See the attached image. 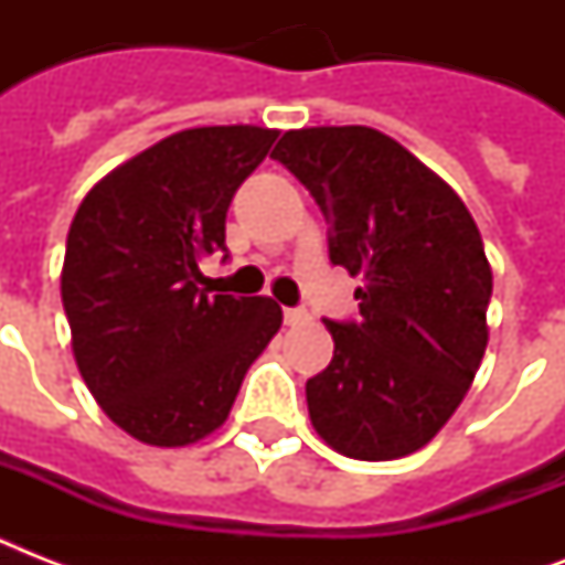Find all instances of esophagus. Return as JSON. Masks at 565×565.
<instances>
[{
	"mask_svg": "<svg viewBox=\"0 0 565 565\" xmlns=\"http://www.w3.org/2000/svg\"><path fill=\"white\" fill-rule=\"evenodd\" d=\"M284 322L290 328L296 326H308L310 317H308V310H301V308H284Z\"/></svg>",
	"mask_w": 565,
	"mask_h": 565,
	"instance_id": "34e87169",
	"label": "esophagus"
}]
</instances>
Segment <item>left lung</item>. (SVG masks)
Here are the masks:
<instances>
[{
  "label": "left lung",
  "mask_w": 565,
  "mask_h": 565,
  "mask_svg": "<svg viewBox=\"0 0 565 565\" xmlns=\"http://www.w3.org/2000/svg\"><path fill=\"white\" fill-rule=\"evenodd\" d=\"M331 222V260L361 275V322H331L334 358L305 386L313 428L354 460L437 437L481 366L492 269L463 199L366 126L284 131L273 149Z\"/></svg>",
  "instance_id": "1"
}]
</instances>
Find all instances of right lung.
<instances>
[{
    "label": "right lung",
    "mask_w": 565,
    "mask_h": 565,
    "mask_svg": "<svg viewBox=\"0 0 565 565\" xmlns=\"http://www.w3.org/2000/svg\"><path fill=\"white\" fill-rule=\"evenodd\" d=\"M278 131L202 126L163 137L84 195L61 299L84 384L146 446L199 443L228 419L248 366L281 328L266 296H211L199 260Z\"/></svg>",
    "instance_id": "1"
}]
</instances>
